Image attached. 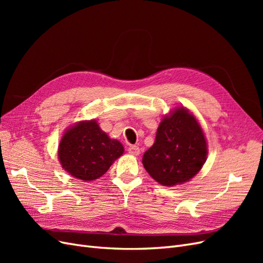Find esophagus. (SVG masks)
<instances>
[{
    "label": "esophagus",
    "instance_id": "1",
    "mask_svg": "<svg viewBox=\"0 0 263 263\" xmlns=\"http://www.w3.org/2000/svg\"><path fill=\"white\" fill-rule=\"evenodd\" d=\"M128 153L133 156H138L140 154V149L138 146H129Z\"/></svg>",
    "mask_w": 263,
    "mask_h": 263
}]
</instances>
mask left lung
<instances>
[{
  "instance_id": "left-lung-1",
  "label": "left lung",
  "mask_w": 263,
  "mask_h": 263,
  "mask_svg": "<svg viewBox=\"0 0 263 263\" xmlns=\"http://www.w3.org/2000/svg\"><path fill=\"white\" fill-rule=\"evenodd\" d=\"M206 158L208 144L201 125L187 108L180 106L162 118L142 164L158 183L173 186L195 177Z\"/></svg>"
}]
</instances>
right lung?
I'll use <instances>...</instances> for the list:
<instances>
[{"label":"right lung","mask_w":263,"mask_h":263,"mask_svg":"<svg viewBox=\"0 0 263 263\" xmlns=\"http://www.w3.org/2000/svg\"><path fill=\"white\" fill-rule=\"evenodd\" d=\"M123 154L121 142L110 139L95 119L79 122L68 128L58 148L62 168L84 182L101 178Z\"/></svg>","instance_id":"right-lung-1"}]
</instances>
